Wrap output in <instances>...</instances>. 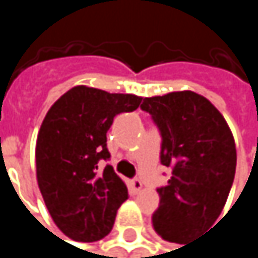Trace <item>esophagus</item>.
Instances as JSON below:
<instances>
[{
  "mask_svg": "<svg viewBox=\"0 0 258 258\" xmlns=\"http://www.w3.org/2000/svg\"><path fill=\"white\" fill-rule=\"evenodd\" d=\"M142 186H143V183H142V180L139 179V178H136V179L131 180V192H133V194L140 192Z\"/></svg>",
  "mask_w": 258,
  "mask_h": 258,
  "instance_id": "34e87169",
  "label": "esophagus"
}]
</instances>
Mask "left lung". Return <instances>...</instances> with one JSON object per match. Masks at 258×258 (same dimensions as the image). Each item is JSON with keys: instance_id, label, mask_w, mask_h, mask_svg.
<instances>
[{"instance_id": "obj_1", "label": "left lung", "mask_w": 258, "mask_h": 258, "mask_svg": "<svg viewBox=\"0 0 258 258\" xmlns=\"http://www.w3.org/2000/svg\"><path fill=\"white\" fill-rule=\"evenodd\" d=\"M140 107L160 130L161 164L172 169L167 185L157 189L152 226L163 239L183 245L211 229L227 202L234 139L218 109L192 91L143 98Z\"/></svg>"}]
</instances>
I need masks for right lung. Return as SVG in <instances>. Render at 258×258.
Instances as JSON below:
<instances>
[{
	"instance_id": "1",
	"label": "right lung",
	"mask_w": 258,
	"mask_h": 258,
	"mask_svg": "<svg viewBox=\"0 0 258 258\" xmlns=\"http://www.w3.org/2000/svg\"><path fill=\"white\" fill-rule=\"evenodd\" d=\"M142 97L75 86L46 113L35 145L37 182L58 229L78 242L107 236L128 189L109 160L107 131L113 118L139 107Z\"/></svg>"
}]
</instances>
